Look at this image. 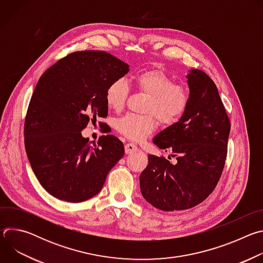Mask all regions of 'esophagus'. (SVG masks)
<instances>
[{
    "instance_id": "esophagus-1",
    "label": "esophagus",
    "mask_w": 263,
    "mask_h": 263,
    "mask_svg": "<svg viewBox=\"0 0 263 263\" xmlns=\"http://www.w3.org/2000/svg\"><path fill=\"white\" fill-rule=\"evenodd\" d=\"M137 149H138L137 145L135 143H133V142H129V143H127L125 145V152H126V154H132V153L136 152Z\"/></svg>"
}]
</instances>
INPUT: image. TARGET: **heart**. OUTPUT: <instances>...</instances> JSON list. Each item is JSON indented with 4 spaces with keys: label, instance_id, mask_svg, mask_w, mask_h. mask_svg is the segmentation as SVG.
<instances>
[{
    "label": "heart",
    "instance_id": "b5f03b06",
    "mask_svg": "<svg viewBox=\"0 0 263 263\" xmlns=\"http://www.w3.org/2000/svg\"><path fill=\"white\" fill-rule=\"evenodd\" d=\"M136 89L146 96L142 112L145 115H126L116 123V129L126 138L141 141L154 132L157 120L164 126L176 124L185 114L191 101V92L185 84L174 79L159 68L145 69L134 77ZM129 97V86L124 79L110 83L106 89L107 106L121 112Z\"/></svg>",
    "mask_w": 263,
    "mask_h": 263
}]
</instances>
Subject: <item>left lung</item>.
<instances>
[{
    "mask_svg": "<svg viewBox=\"0 0 263 263\" xmlns=\"http://www.w3.org/2000/svg\"><path fill=\"white\" fill-rule=\"evenodd\" d=\"M191 101L179 122L156 135L153 142L171 149L177 162L148 155L139 177L142 197L163 211L186 210L214 191L228 152L231 123L216 85L201 69L187 76Z\"/></svg>",
    "mask_w": 263,
    "mask_h": 263,
    "instance_id": "obj_1",
    "label": "left lung"
}]
</instances>
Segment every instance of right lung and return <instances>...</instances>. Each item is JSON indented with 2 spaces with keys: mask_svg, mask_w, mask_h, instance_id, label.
I'll use <instances>...</instances> for the list:
<instances>
[{
  "mask_svg": "<svg viewBox=\"0 0 263 263\" xmlns=\"http://www.w3.org/2000/svg\"><path fill=\"white\" fill-rule=\"evenodd\" d=\"M129 65L105 51L73 52L48 68L36 84L24 124L32 171L53 197L71 203L100 193L109 171L125 154L115 135L91 145L81 131L108 116L107 87Z\"/></svg>",
  "mask_w": 263,
  "mask_h": 263,
  "instance_id": "add662e5",
  "label": "right lung"
}]
</instances>
